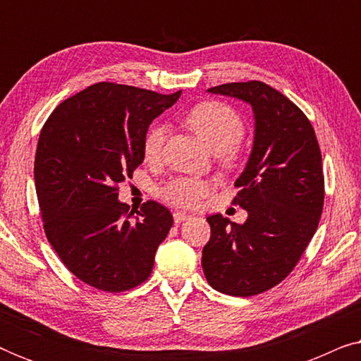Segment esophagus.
Wrapping results in <instances>:
<instances>
[{"mask_svg":"<svg viewBox=\"0 0 361 361\" xmlns=\"http://www.w3.org/2000/svg\"><path fill=\"white\" fill-rule=\"evenodd\" d=\"M187 219H190V215L184 214V212H176V214H174V221H176V224H180V221H185Z\"/></svg>","mask_w":361,"mask_h":361,"instance_id":"1","label":"esophagus"}]
</instances>
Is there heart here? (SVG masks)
<instances>
[{"label":"heart","instance_id":"obj_1","mask_svg":"<svg viewBox=\"0 0 361 361\" xmlns=\"http://www.w3.org/2000/svg\"><path fill=\"white\" fill-rule=\"evenodd\" d=\"M189 125L199 140L204 142L207 149L215 154L228 152L235 145H238L245 133V125L241 118L224 103H202L189 111L185 116ZM166 126L154 125L147 131L142 142V154L147 162L159 159L162 146L166 141ZM209 182L195 179V177H176L162 187L161 197L169 204L182 209H192L199 205L205 195H209Z\"/></svg>","mask_w":361,"mask_h":361}]
</instances>
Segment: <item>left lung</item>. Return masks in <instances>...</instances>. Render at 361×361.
Listing matches in <instances>:
<instances>
[{"instance_id":"1","label":"left lung","mask_w":361,"mask_h":361,"mask_svg":"<svg viewBox=\"0 0 361 361\" xmlns=\"http://www.w3.org/2000/svg\"><path fill=\"white\" fill-rule=\"evenodd\" d=\"M248 103L253 147L233 199L248 212L245 224L207 216L210 240L202 268L212 288L248 298L288 276L317 230L324 207L322 156L307 116L263 82L225 83L207 90Z\"/></svg>"}]
</instances>
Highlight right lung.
<instances>
[{
    "mask_svg": "<svg viewBox=\"0 0 361 361\" xmlns=\"http://www.w3.org/2000/svg\"><path fill=\"white\" fill-rule=\"evenodd\" d=\"M142 88L95 83L62 102L39 136L34 180L44 230L83 283L121 293L151 274L172 215L154 200L130 210L118 184L142 164L147 128L179 100Z\"/></svg>",
    "mask_w": 361,
    "mask_h": 361,
    "instance_id": "obj_1",
    "label": "right lung"
}]
</instances>
